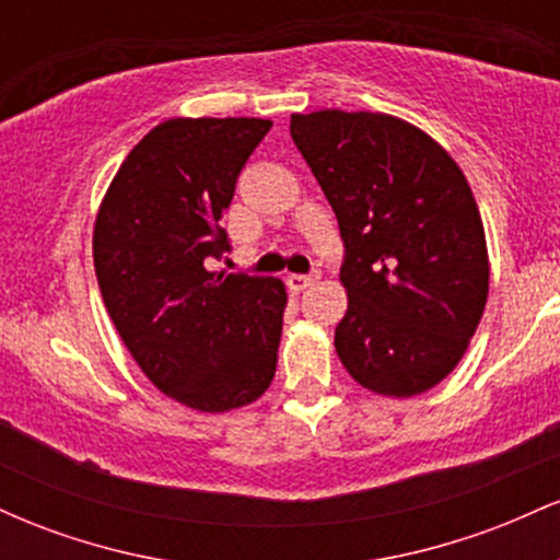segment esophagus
I'll return each instance as SVG.
<instances>
[{
	"mask_svg": "<svg viewBox=\"0 0 560 560\" xmlns=\"http://www.w3.org/2000/svg\"><path fill=\"white\" fill-rule=\"evenodd\" d=\"M320 279V271H313V273H289L287 276V284L292 292H302V289L313 287L316 281Z\"/></svg>",
	"mask_w": 560,
	"mask_h": 560,
	"instance_id": "34e87169",
	"label": "esophagus"
}]
</instances>
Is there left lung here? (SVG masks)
Listing matches in <instances>:
<instances>
[{
    "label": "left lung",
    "mask_w": 560,
    "mask_h": 560,
    "mask_svg": "<svg viewBox=\"0 0 560 560\" xmlns=\"http://www.w3.org/2000/svg\"><path fill=\"white\" fill-rule=\"evenodd\" d=\"M294 144L345 242L334 347L384 397L436 387L464 358L490 292L477 199L436 141L387 113L292 115Z\"/></svg>",
    "instance_id": "1"
}]
</instances>
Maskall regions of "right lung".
I'll return each instance as SVG.
<instances>
[{"label": "right lung", "mask_w": 560, "mask_h": 560, "mask_svg": "<svg viewBox=\"0 0 560 560\" xmlns=\"http://www.w3.org/2000/svg\"><path fill=\"white\" fill-rule=\"evenodd\" d=\"M273 124L171 118L128 152L94 221V271L120 339L163 395L226 413L271 387L287 289L208 271L236 178Z\"/></svg>", "instance_id": "1"}]
</instances>
